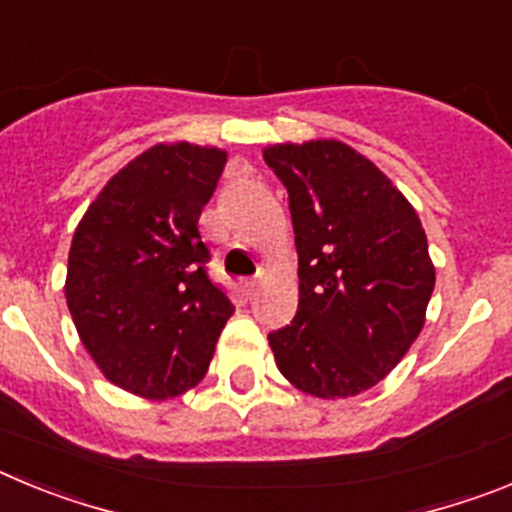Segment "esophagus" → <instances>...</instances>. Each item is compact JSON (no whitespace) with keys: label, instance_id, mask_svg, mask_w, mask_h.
Instances as JSON below:
<instances>
[{"label":"esophagus","instance_id":"34e87169","mask_svg":"<svg viewBox=\"0 0 512 512\" xmlns=\"http://www.w3.org/2000/svg\"><path fill=\"white\" fill-rule=\"evenodd\" d=\"M238 284H241V292L246 297H253V295H256V289H259V282H256V279H251V277L241 279V282H238Z\"/></svg>","mask_w":512,"mask_h":512}]
</instances>
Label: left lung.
<instances>
[{
  "label": "left lung",
  "instance_id": "8db88e82",
  "mask_svg": "<svg viewBox=\"0 0 512 512\" xmlns=\"http://www.w3.org/2000/svg\"><path fill=\"white\" fill-rule=\"evenodd\" d=\"M289 194L300 256L295 320L269 333L279 372L307 395L369 390L408 354L436 269L413 205L338 140L264 151Z\"/></svg>",
  "mask_w": 512,
  "mask_h": 512
}]
</instances>
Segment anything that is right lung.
I'll use <instances>...</instances> for the list:
<instances>
[{
  "label": "right lung",
  "instance_id": "obj_1",
  "mask_svg": "<svg viewBox=\"0 0 512 512\" xmlns=\"http://www.w3.org/2000/svg\"><path fill=\"white\" fill-rule=\"evenodd\" d=\"M228 161L217 148L153 146L112 176L74 233L66 305L112 384L148 400L205 377L235 312L207 274L200 215Z\"/></svg>",
  "mask_w": 512,
  "mask_h": 512
}]
</instances>
